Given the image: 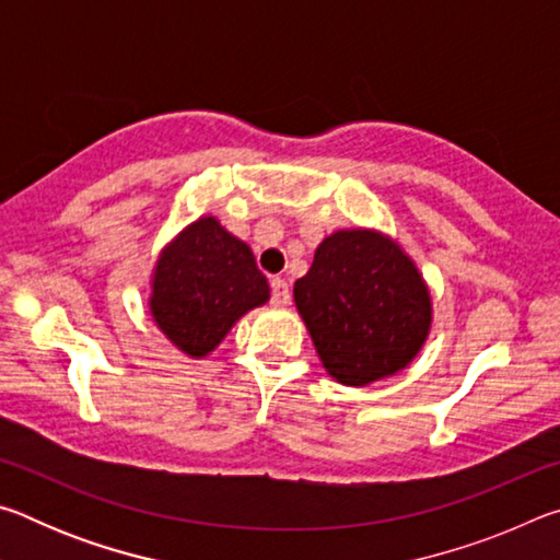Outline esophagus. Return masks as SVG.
Returning <instances> with one entry per match:
<instances>
[{"label": "esophagus", "instance_id": "obj_1", "mask_svg": "<svg viewBox=\"0 0 560 560\" xmlns=\"http://www.w3.org/2000/svg\"><path fill=\"white\" fill-rule=\"evenodd\" d=\"M291 301V291H289V283L283 279H271V303L273 306H287Z\"/></svg>", "mask_w": 560, "mask_h": 560}]
</instances>
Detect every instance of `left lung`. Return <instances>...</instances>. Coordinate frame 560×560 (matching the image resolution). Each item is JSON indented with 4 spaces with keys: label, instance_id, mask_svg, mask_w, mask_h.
<instances>
[{
    "label": "left lung",
    "instance_id": "left-lung-1",
    "mask_svg": "<svg viewBox=\"0 0 560 560\" xmlns=\"http://www.w3.org/2000/svg\"><path fill=\"white\" fill-rule=\"evenodd\" d=\"M293 301L326 371L355 387L402 371L432 324L430 291L412 259L371 230L326 236L293 283Z\"/></svg>",
    "mask_w": 560,
    "mask_h": 560
}]
</instances>
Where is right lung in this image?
Returning a JSON list of instances; mask_svg holds the SVG:
<instances>
[{"label":"right lung","instance_id":"add662e5","mask_svg":"<svg viewBox=\"0 0 560 560\" xmlns=\"http://www.w3.org/2000/svg\"><path fill=\"white\" fill-rule=\"evenodd\" d=\"M267 301L269 283L249 246L214 217H202L160 257L150 311L179 350L202 358L236 318Z\"/></svg>","mask_w":560,"mask_h":560}]
</instances>
